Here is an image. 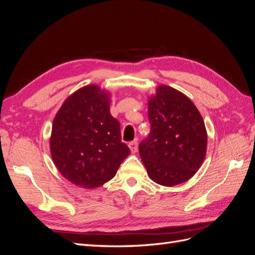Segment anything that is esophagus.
<instances>
[{
  "label": "esophagus",
  "mask_w": 255,
  "mask_h": 255,
  "mask_svg": "<svg viewBox=\"0 0 255 255\" xmlns=\"http://www.w3.org/2000/svg\"><path fill=\"white\" fill-rule=\"evenodd\" d=\"M128 148H129V150H130V152H132V153L137 152V149H138V143H137V141H136V140L130 141V142L128 143Z\"/></svg>",
  "instance_id": "esophagus-1"
}]
</instances>
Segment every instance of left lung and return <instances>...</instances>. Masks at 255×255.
<instances>
[{
    "instance_id": "obj_1",
    "label": "left lung",
    "mask_w": 255,
    "mask_h": 255,
    "mask_svg": "<svg viewBox=\"0 0 255 255\" xmlns=\"http://www.w3.org/2000/svg\"><path fill=\"white\" fill-rule=\"evenodd\" d=\"M151 132L139 144V155L150 179L171 187L188 181L201 167L207 133L191 100L160 85L148 101Z\"/></svg>"
}]
</instances>
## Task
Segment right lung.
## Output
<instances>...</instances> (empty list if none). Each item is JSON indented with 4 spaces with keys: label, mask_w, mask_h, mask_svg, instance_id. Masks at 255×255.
I'll return each instance as SVG.
<instances>
[{
    "label": "right lung",
    "mask_w": 255,
    "mask_h": 255,
    "mask_svg": "<svg viewBox=\"0 0 255 255\" xmlns=\"http://www.w3.org/2000/svg\"><path fill=\"white\" fill-rule=\"evenodd\" d=\"M111 94L87 85L69 96L53 120L52 159L60 174L85 189L111 181L129 155L110 111Z\"/></svg>",
    "instance_id": "obj_1"
}]
</instances>
